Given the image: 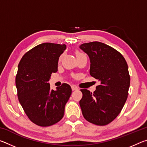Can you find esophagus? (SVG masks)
I'll use <instances>...</instances> for the list:
<instances>
[{
	"mask_svg": "<svg viewBox=\"0 0 147 147\" xmlns=\"http://www.w3.org/2000/svg\"><path fill=\"white\" fill-rule=\"evenodd\" d=\"M71 88H72V90L73 91H75V90H78V88H76L75 86H71Z\"/></svg>",
	"mask_w": 147,
	"mask_h": 147,
	"instance_id": "esophagus-1",
	"label": "esophagus"
}]
</instances>
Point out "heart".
Wrapping results in <instances>:
<instances>
[{
  "instance_id": "1",
  "label": "heart",
  "mask_w": 147,
  "mask_h": 147,
  "mask_svg": "<svg viewBox=\"0 0 147 147\" xmlns=\"http://www.w3.org/2000/svg\"><path fill=\"white\" fill-rule=\"evenodd\" d=\"M81 55H83V54L81 53H80V52H76V57L77 56H81Z\"/></svg>"
}]
</instances>
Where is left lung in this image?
Listing matches in <instances>:
<instances>
[{"label":"left lung","instance_id":"left-lung-1","mask_svg":"<svg viewBox=\"0 0 147 147\" xmlns=\"http://www.w3.org/2000/svg\"><path fill=\"white\" fill-rule=\"evenodd\" d=\"M79 48L89 56L90 75L100 82L93 93L81 89L82 115L89 123L106 125L120 113L127 99L130 83L127 63L120 53L100 42L84 43Z\"/></svg>","mask_w":147,"mask_h":147}]
</instances>
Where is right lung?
<instances>
[{
  "mask_svg": "<svg viewBox=\"0 0 147 147\" xmlns=\"http://www.w3.org/2000/svg\"><path fill=\"white\" fill-rule=\"evenodd\" d=\"M66 45L45 43L24 54L20 61L16 78L17 95L24 112L40 126L58 123L64 115L65 106L72 89L67 84L51 89L49 81L58 71L59 58Z\"/></svg>",
  "mask_w": 147,
  "mask_h": 147,
  "instance_id": "1",
  "label": "right lung"
}]
</instances>
